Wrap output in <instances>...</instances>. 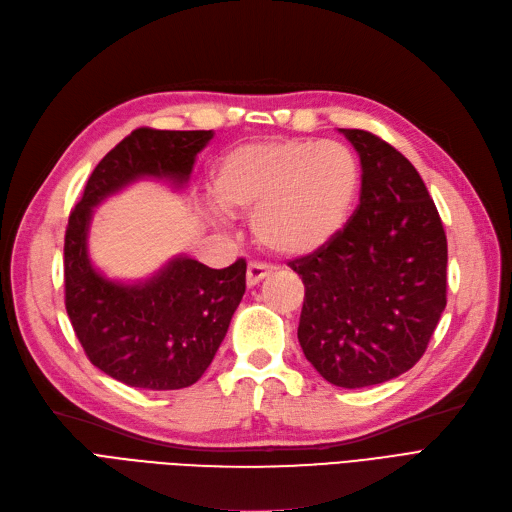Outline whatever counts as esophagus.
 Returning <instances> with one entry per match:
<instances>
[{"instance_id": "obj_1", "label": "esophagus", "mask_w": 512, "mask_h": 512, "mask_svg": "<svg viewBox=\"0 0 512 512\" xmlns=\"http://www.w3.org/2000/svg\"><path fill=\"white\" fill-rule=\"evenodd\" d=\"M273 271H275V267H271V264L250 262V267H248V285H250V288H254V285H258L264 277H269Z\"/></svg>"}]
</instances>
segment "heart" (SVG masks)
Instances as JSON below:
<instances>
[{
  "instance_id": "1",
  "label": "heart",
  "mask_w": 512,
  "mask_h": 512,
  "mask_svg": "<svg viewBox=\"0 0 512 512\" xmlns=\"http://www.w3.org/2000/svg\"><path fill=\"white\" fill-rule=\"evenodd\" d=\"M359 185V159L342 142L264 140L220 159L212 195L224 212H254L252 229L264 248L298 256L344 229Z\"/></svg>"
}]
</instances>
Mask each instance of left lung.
<instances>
[{
  "label": "left lung",
  "mask_w": 512,
  "mask_h": 512,
  "mask_svg": "<svg viewBox=\"0 0 512 512\" xmlns=\"http://www.w3.org/2000/svg\"><path fill=\"white\" fill-rule=\"evenodd\" d=\"M361 159L344 229L292 260L304 283L298 340L336 386L393 380L418 363L447 304V239L416 168L365 130H340Z\"/></svg>",
  "instance_id": "1"
}]
</instances>
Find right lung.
Returning a JSON list of instances; mask_svg holds the SVG:
<instances>
[{"instance_id":"obj_1","label":"right lung","mask_w":512,"mask_h":512,"mask_svg":"<svg viewBox=\"0 0 512 512\" xmlns=\"http://www.w3.org/2000/svg\"><path fill=\"white\" fill-rule=\"evenodd\" d=\"M212 130L138 128L100 159L65 233V306L77 340L100 372L147 391L195 384L227 336L245 292V260L210 269L176 256L149 279L121 283L92 267L88 231L100 201L140 178L182 187Z\"/></svg>"}]
</instances>
